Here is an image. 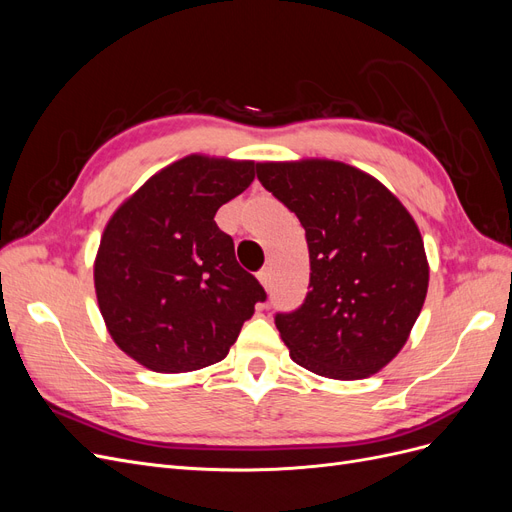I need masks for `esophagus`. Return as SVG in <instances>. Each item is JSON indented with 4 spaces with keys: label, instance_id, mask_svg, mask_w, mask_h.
<instances>
[{
    "label": "esophagus",
    "instance_id": "obj_1",
    "mask_svg": "<svg viewBox=\"0 0 512 512\" xmlns=\"http://www.w3.org/2000/svg\"><path fill=\"white\" fill-rule=\"evenodd\" d=\"M258 282L262 284V288H265V290L269 292V288H271V269H269V267L258 271Z\"/></svg>",
    "mask_w": 512,
    "mask_h": 512
}]
</instances>
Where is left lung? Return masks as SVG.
<instances>
[{"instance_id": "obj_1", "label": "left lung", "mask_w": 512, "mask_h": 512, "mask_svg": "<svg viewBox=\"0 0 512 512\" xmlns=\"http://www.w3.org/2000/svg\"><path fill=\"white\" fill-rule=\"evenodd\" d=\"M256 175L305 228L309 292L275 316L290 359L333 380L378 374L406 346L427 297L414 218L376 177L337 160L258 162Z\"/></svg>"}]
</instances>
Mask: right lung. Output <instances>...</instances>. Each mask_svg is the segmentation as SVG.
I'll list each match as a JSON object with an SVG mask.
<instances>
[{
    "instance_id": "right-lung-1",
    "label": "right lung",
    "mask_w": 512,
    "mask_h": 512,
    "mask_svg": "<svg viewBox=\"0 0 512 512\" xmlns=\"http://www.w3.org/2000/svg\"><path fill=\"white\" fill-rule=\"evenodd\" d=\"M252 160L192 153L149 177L111 215L94 262L106 331L158 374L222 361L267 294L215 213L250 188Z\"/></svg>"
}]
</instances>
